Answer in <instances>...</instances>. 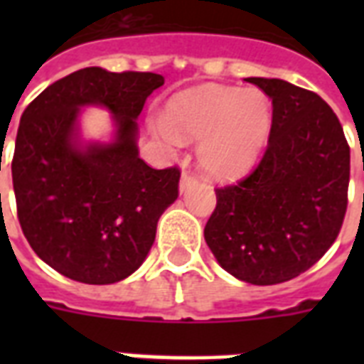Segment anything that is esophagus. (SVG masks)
<instances>
[{"label": "esophagus", "instance_id": "obj_1", "mask_svg": "<svg viewBox=\"0 0 364 364\" xmlns=\"http://www.w3.org/2000/svg\"><path fill=\"white\" fill-rule=\"evenodd\" d=\"M196 183H198V179L185 171V173L181 176V179H179V191H181V193H185L187 188H191L193 185H196Z\"/></svg>", "mask_w": 364, "mask_h": 364}]
</instances>
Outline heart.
<instances>
[{"instance_id": "obj_1", "label": "heart", "mask_w": 364, "mask_h": 364, "mask_svg": "<svg viewBox=\"0 0 364 364\" xmlns=\"http://www.w3.org/2000/svg\"><path fill=\"white\" fill-rule=\"evenodd\" d=\"M171 141H198V164L217 181H234L253 170L272 130V104L260 90L204 85L176 94L166 105Z\"/></svg>"}]
</instances>
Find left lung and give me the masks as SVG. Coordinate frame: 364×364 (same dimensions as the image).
<instances>
[{"label": "left lung", "instance_id": "8db88e82", "mask_svg": "<svg viewBox=\"0 0 364 364\" xmlns=\"http://www.w3.org/2000/svg\"><path fill=\"white\" fill-rule=\"evenodd\" d=\"M272 100V130L259 166L217 188L204 228L221 268L253 285L293 279L327 253L348 208L350 145L316 92L282 79L247 77Z\"/></svg>", "mask_w": 364, "mask_h": 364}]
</instances>
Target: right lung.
<instances>
[{"label":"right lung","mask_w":364,"mask_h":364,"mask_svg":"<svg viewBox=\"0 0 364 364\" xmlns=\"http://www.w3.org/2000/svg\"><path fill=\"white\" fill-rule=\"evenodd\" d=\"M162 85L156 73L85 68L22 113L11 166L18 221L37 257L62 276L107 285L147 259L181 176L147 166L137 149V117ZM92 105L112 113L111 142L80 137V109Z\"/></svg>","instance_id":"1"}]
</instances>
